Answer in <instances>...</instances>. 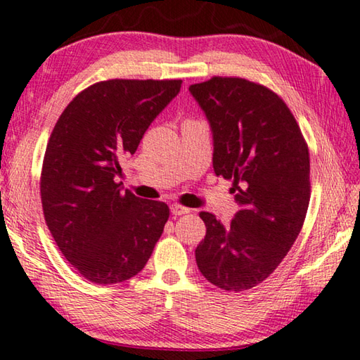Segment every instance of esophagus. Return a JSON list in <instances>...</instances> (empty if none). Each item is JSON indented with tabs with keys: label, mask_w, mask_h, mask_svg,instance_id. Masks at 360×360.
<instances>
[{
	"label": "esophagus",
	"mask_w": 360,
	"mask_h": 360,
	"mask_svg": "<svg viewBox=\"0 0 360 360\" xmlns=\"http://www.w3.org/2000/svg\"><path fill=\"white\" fill-rule=\"evenodd\" d=\"M188 211H191V210L186 208V206H181V205H178V203L172 205V212H173L174 216H182V214H187Z\"/></svg>",
	"instance_id": "34e87169"
}]
</instances>
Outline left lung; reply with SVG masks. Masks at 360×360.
I'll use <instances>...</instances> for the list:
<instances>
[{
	"mask_svg": "<svg viewBox=\"0 0 360 360\" xmlns=\"http://www.w3.org/2000/svg\"><path fill=\"white\" fill-rule=\"evenodd\" d=\"M212 131V167L233 179L240 211L224 225L200 212L205 240L195 249L198 270L217 288L241 292L276 270L307 216L309 152L288 105L241 77L214 76L188 87Z\"/></svg>",
	"mask_w": 360,
	"mask_h": 360,
	"instance_id": "obj_1",
	"label": "left lung"
}]
</instances>
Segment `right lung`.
<instances>
[{"mask_svg":"<svg viewBox=\"0 0 360 360\" xmlns=\"http://www.w3.org/2000/svg\"><path fill=\"white\" fill-rule=\"evenodd\" d=\"M181 79H111L76 95L49 138L41 202L65 259L96 284L127 281L148 264L167 203L122 192V158L181 90Z\"/></svg>","mask_w":360,"mask_h":360,"instance_id":"1","label":"right lung"}]
</instances>
